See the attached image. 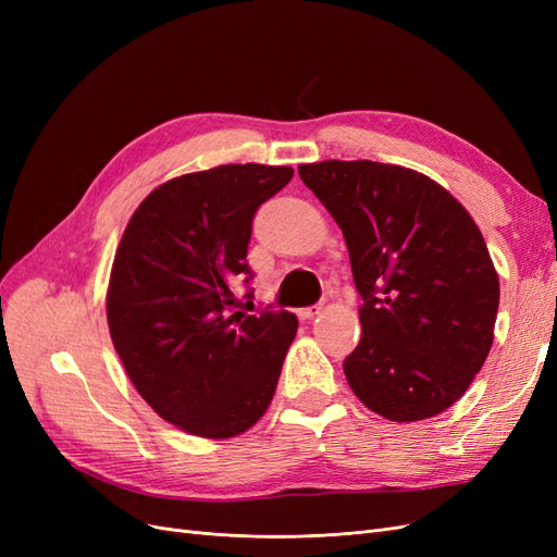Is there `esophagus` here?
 Returning <instances> with one entry per match:
<instances>
[{
    "mask_svg": "<svg viewBox=\"0 0 557 557\" xmlns=\"http://www.w3.org/2000/svg\"><path fill=\"white\" fill-rule=\"evenodd\" d=\"M320 313V307H307V309H299V318L301 320H311Z\"/></svg>",
    "mask_w": 557,
    "mask_h": 557,
    "instance_id": "34e87169",
    "label": "esophagus"
}]
</instances>
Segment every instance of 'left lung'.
Masks as SVG:
<instances>
[{
    "instance_id": "left-lung-1",
    "label": "left lung",
    "mask_w": 557,
    "mask_h": 557,
    "mask_svg": "<svg viewBox=\"0 0 557 557\" xmlns=\"http://www.w3.org/2000/svg\"><path fill=\"white\" fill-rule=\"evenodd\" d=\"M342 227L362 297V339L344 360L367 409L413 423L446 411L495 339L499 276L474 218L440 183L399 164H299Z\"/></svg>"
}]
</instances>
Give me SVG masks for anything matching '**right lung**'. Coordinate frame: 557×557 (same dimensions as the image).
Instances as JSON below:
<instances>
[{
	"instance_id": "1",
	"label": "right lung",
	"mask_w": 557,
	"mask_h": 557,
	"mask_svg": "<svg viewBox=\"0 0 557 557\" xmlns=\"http://www.w3.org/2000/svg\"><path fill=\"white\" fill-rule=\"evenodd\" d=\"M290 178L293 166L256 162L176 176L141 201L115 248L111 342L148 407L183 432L232 440L272 404L297 318L237 311L232 285L250 272L252 215Z\"/></svg>"
}]
</instances>
